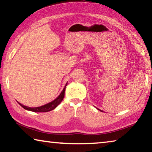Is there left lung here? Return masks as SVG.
<instances>
[{
  "label": "left lung",
  "mask_w": 152,
  "mask_h": 152,
  "mask_svg": "<svg viewBox=\"0 0 152 152\" xmlns=\"http://www.w3.org/2000/svg\"><path fill=\"white\" fill-rule=\"evenodd\" d=\"M99 110H100V109H99Z\"/></svg>",
  "instance_id": "8db88e82"
}]
</instances>
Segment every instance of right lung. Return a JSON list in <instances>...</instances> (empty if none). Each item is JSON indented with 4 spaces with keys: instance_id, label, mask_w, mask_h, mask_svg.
<instances>
[{
    "instance_id": "right-lung-1",
    "label": "right lung",
    "mask_w": 152,
    "mask_h": 152,
    "mask_svg": "<svg viewBox=\"0 0 152 152\" xmlns=\"http://www.w3.org/2000/svg\"><path fill=\"white\" fill-rule=\"evenodd\" d=\"M68 83H66L65 87H64L63 91H61L60 94L56 98L55 100H53V101H51L49 103L43 105V106L38 107H29L27 106H25V105L20 104L19 102V104L21 106L23 109H26L27 110H30V111L33 112H37V113H43V112H48L50 111L51 110H53L55 108L58 106V104L60 103V102L62 101V100L64 97V93H65V90H66V86H67Z\"/></svg>"
}]
</instances>
